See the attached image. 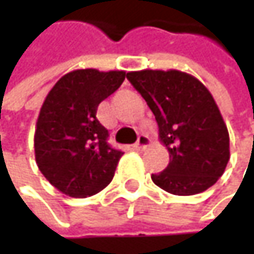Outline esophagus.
I'll return each instance as SVG.
<instances>
[{"label": "esophagus", "instance_id": "34e87169", "mask_svg": "<svg viewBox=\"0 0 254 254\" xmlns=\"http://www.w3.org/2000/svg\"><path fill=\"white\" fill-rule=\"evenodd\" d=\"M150 145H151L150 136H147V135H139L136 144L133 145V148H135V150H144V148H147V147H150Z\"/></svg>", "mask_w": 254, "mask_h": 254}]
</instances>
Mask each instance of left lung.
<instances>
[{"instance_id": "8db88e82", "label": "left lung", "mask_w": 254, "mask_h": 254, "mask_svg": "<svg viewBox=\"0 0 254 254\" xmlns=\"http://www.w3.org/2000/svg\"><path fill=\"white\" fill-rule=\"evenodd\" d=\"M127 77L156 116L159 139L169 151L168 168L153 182L175 195H194L224 175L229 133L210 91L181 70H136Z\"/></svg>"}]
</instances>
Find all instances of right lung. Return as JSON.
I'll use <instances>...</instances> for the list:
<instances>
[{
	"mask_svg": "<svg viewBox=\"0 0 254 254\" xmlns=\"http://www.w3.org/2000/svg\"><path fill=\"white\" fill-rule=\"evenodd\" d=\"M127 72L77 69L62 76L45 97L33 147L41 174L69 197H89L115 177L122 151L107 144L97 109L125 80Z\"/></svg>",
	"mask_w": 254,
	"mask_h": 254,
	"instance_id": "1",
	"label": "right lung"
}]
</instances>
